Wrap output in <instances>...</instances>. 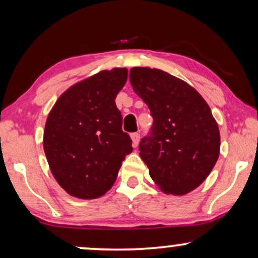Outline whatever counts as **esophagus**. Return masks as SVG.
Returning a JSON list of instances; mask_svg holds the SVG:
<instances>
[{"instance_id":"34e87169","label":"esophagus","mask_w":258,"mask_h":258,"mask_svg":"<svg viewBox=\"0 0 258 258\" xmlns=\"http://www.w3.org/2000/svg\"><path fill=\"white\" fill-rule=\"evenodd\" d=\"M132 141H133V147L136 148L139 146V142H140V134L139 133H134L132 134Z\"/></svg>"}]
</instances>
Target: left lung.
I'll return each instance as SVG.
<instances>
[{"mask_svg":"<svg viewBox=\"0 0 258 258\" xmlns=\"http://www.w3.org/2000/svg\"><path fill=\"white\" fill-rule=\"evenodd\" d=\"M133 89L154 118L140 156L156 185L168 195H185L206 181L220 156V129L199 91L160 69L130 70Z\"/></svg>","mask_w":258,"mask_h":258,"instance_id":"1","label":"left lung"}]
</instances>
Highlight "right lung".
Masks as SVG:
<instances>
[{
    "label": "right lung",
    "mask_w": 258,
    "mask_h": 258,
    "mask_svg": "<svg viewBox=\"0 0 258 258\" xmlns=\"http://www.w3.org/2000/svg\"><path fill=\"white\" fill-rule=\"evenodd\" d=\"M126 79L125 68L102 70L67 89L49 112L43 149L52 176L69 195L103 196L133 151L115 103Z\"/></svg>",
    "instance_id": "1"
}]
</instances>
